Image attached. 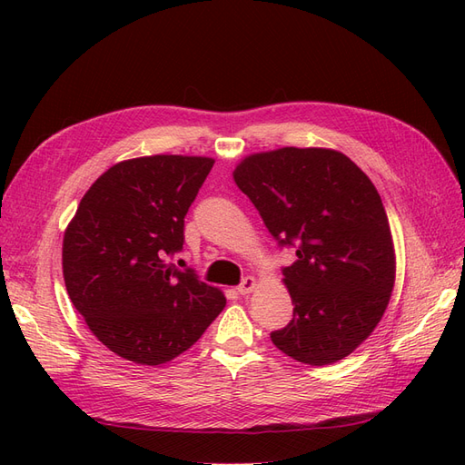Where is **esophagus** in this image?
I'll use <instances>...</instances> for the list:
<instances>
[{
	"label": "esophagus",
	"instance_id": "esophagus-1",
	"mask_svg": "<svg viewBox=\"0 0 465 465\" xmlns=\"http://www.w3.org/2000/svg\"><path fill=\"white\" fill-rule=\"evenodd\" d=\"M256 285H258L256 277L248 275V277H244V279H242V283L238 285V292H241V294H248V292H252V291L256 289Z\"/></svg>",
	"mask_w": 465,
	"mask_h": 465
}]
</instances>
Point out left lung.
Here are the masks:
<instances>
[{
  "label": "left lung",
  "instance_id": "obj_1",
  "mask_svg": "<svg viewBox=\"0 0 465 465\" xmlns=\"http://www.w3.org/2000/svg\"><path fill=\"white\" fill-rule=\"evenodd\" d=\"M232 178L279 244L297 248L283 270L294 302L273 345L323 367L345 359L382 320L396 281L386 209L371 178L326 147L252 153Z\"/></svg>",
  "mask_w": 465,
  "mask_h": 465
}]
</instances>
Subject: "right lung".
Returning <instances> with one entry per match:
<instances>
[{
	"instance_id": "obj_1",
	"label": "right lung",
	"mask_w": 465,
	"mask_h": 465,
	"mask_svg": "<svg viewBox=\"0 0 465 465\" xmlns=\"http://www.w3.org/2000/svg\"><path fill=\"white\" fill-rule=\"evenodd\" d=\"M215 159L151 154L116 163L83 195L64 232L69 299L112 353L157 364L184 353L227 304L221 289L180 272L184 217Z\"/></svg>"
}]
</instances>
